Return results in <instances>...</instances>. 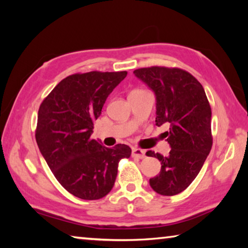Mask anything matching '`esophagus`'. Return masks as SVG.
Returning <instances> with one entry per match:
<instances>
[{
  "label": "esophagus",
  "instance_id": "1",
  "mask_svg": "<svg viewBox=\"0 0 248 248\" xmlns=\"http://www.w3.org/2000/svg\"><path fill=\"white\" fill-rule=\"evenodd\" d=\"M131 155H132V157H137V158H144L145 157L144 151H142L140 149H133Z\"/></svg>",
  "mask_w": 248,
  "mask_h": 248
}]
</instances>
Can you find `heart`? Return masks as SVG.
Returning a JSON list of instances; mask_svg holds the SVG:
<instances>
[{
    "instance_id": "heart-1",
    "label": "heart",
    "mask_w": 248,
    "mask_h": 248,
    "mask_svg": "<svg viewBox=\"0 0 248 248\" xmlns=\"http://www.w3.org/2000/svg\"><path fill=\"white\" fill-rule=\"evenodd\" d=\"M134 91H136V90H134Z\"/></svg>"
}]
</instances>
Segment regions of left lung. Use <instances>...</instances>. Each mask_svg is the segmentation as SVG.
Instances as JSON below:
<instances>
[{"label":"left lung","mask_w":248,"mask_h":248,"mask_svg":"<svg viewBox=\"0 0 248 248\" xmlns=\"http://www.w3.org/2000/svg\"><path fill=\"white\" fill-rule=\"evenodd\" d=\"M133 73L156 96L157 127L170 125V131L164 132L171 148L170 154L146 152L162 164L150 186L162 196H175L197 177L211 151V107L202 85L183 69L155 65Z\"/></svg>","instance_id":"1"}]
</instances>
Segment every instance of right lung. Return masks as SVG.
<instances>
[{"label": "right lung", "instance_id": "obj_1", "mask_svg": "<svg viewBox=\"0 0 248 248\" xmlns=\"http://www.w3.org/2000/svg\"><path fill=\"white\" fill-rule=\"evenodd\" d=\"M127 73L69 75L40 104L37 144L61 186L79 199L106 196L114 187L119 161L131 155L128 145L109 149L91 138L106 98Z\"/></svg>", "mask_w": 248, "mask_h": 248}]
</instances>
